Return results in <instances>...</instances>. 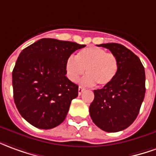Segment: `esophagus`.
Returning a JSON list of instances; mask_svg holds the SVG:
<instances>
[{
    "label": "esophagus",
    "mask_w": 156,
    "mask_h": 156,
    "mask_svg": "<svg viewBox=\"0 0 156 156\" xmlns=\"http://www.w3.org/2000/svg\"><path fill=\"white\" fill-rule=\"evenodd\" d=\"M84 90H85V88L82 87H79V88H78V94L79 95H81V93L83 92Z\"/></svg>",
    "instance_id": "34e87169"
}]
</instances>
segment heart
Segmentation results:
<instances>
[{
	"mask_svg": "<svg viewBox=\"0 0 156 156\" xmlns=\"http://www.w3.org/2000/svg\"><path fill=\"white\" fill-rule=\"evenodd\" d=\"M88 73L81 84L105 87L115 79L119 70V60L115 55L107 53L100 47H88L69 56L66 62V76L72 82H77L84 73Z\"/></svg>",
	"mask_w": 156,
	"mask_h": 156,
	"instance_id": "obj_1",
	"label": "heart"
}]
</instances>
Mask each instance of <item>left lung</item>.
I'll list each match as a JSON object with an SVG mask.
<instances>
[{"instance_id": "obj_1", "label": "left lung", "mask_w": 156, "mask_h": 156, "mask_svg": "<svg viewBox=\"0 0 156 156\" xmlns=\"http://www.w3.org/2000/svg\"><path fill=\"white\" fill-rule=\"evenodd\" d=\"M108 48L119 60L115 79L101 89L94 90L89 112L93 122L109 133L131 125L140 112L145 94V73L140 58L123 45H98Z\"/></svg>"}]
</instances>
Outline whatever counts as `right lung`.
I'll list each match as a JSON object with an SVG mask.
<instances>
[{
	"mask_svg": "<svg viewBox=\"0 0 156 156\" xmlns=\"http://www.w3.org/2000/svg\"><path fill=\"white\" fill-rule=\"evenodd\" d=\"M85 46L42 38L21 52L12 71L13 98L30 124L49 129L66 119L71 101L78 96V86L66 76V62Z\"/></svg>",
	"mask_w": 156,
	"mask_h": 156,
	"instance_id": "obj_1",
	"label": "right lung"
}]
</instances>
